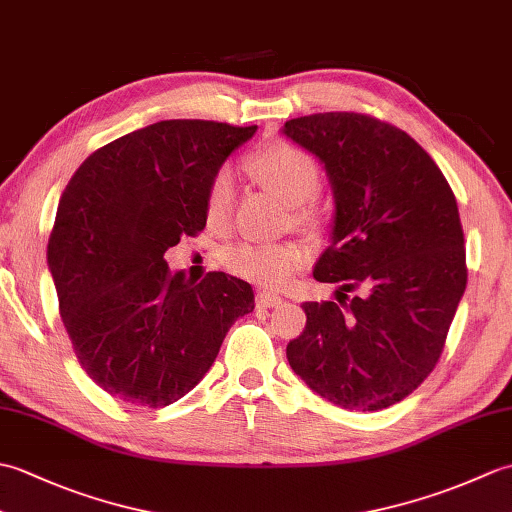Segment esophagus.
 Wrapping results in <instances>:
<instances>
[{"label":"esophagus","mask_w":512,"mask_h":512,"mask_svg":"<svg viewBox=\"0 0 512 512\" xmlns=\"http://www.w3.org/2000/svg\"><path fill=\"white\" fill-rule=\"evenodd\" d=\"M255 301H257V306H262V308H273V306H279L284 299H281L279 295H273V292H268V290H259L255 295Z\"/></svg>","instance_id":"34e87169"}]
</instances>
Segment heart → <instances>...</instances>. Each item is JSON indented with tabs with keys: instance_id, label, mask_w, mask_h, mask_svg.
I'll return each mask as SVG.
<instances>
[{
	"instance_id": "heart-1",
	"label": "heart",
	"mask_w": 512,
	"mask_h": 512,
	"mask_svg": "<svg viewBox=\"0 0 512 512\" xmlns=\"http://www.w3.org/2000/svg\"><path fill=\"white\" fill-rule=\"evenodd\" d=\"M246 169L259 184L290 204V217L306 231H319L325 209L317 198L321 187L319 162L290 140H270L246 158ZM235 182L231 171L220 167L206 184L204 217L211 228H222L231 217ZM306 262V250L297 242H239L224 253L231 273L264 286H281Z\"/></svg>"
}]
</instances>
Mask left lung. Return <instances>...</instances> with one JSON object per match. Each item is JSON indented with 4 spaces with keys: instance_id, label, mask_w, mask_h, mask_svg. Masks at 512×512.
Here are the masks:
<instances>
[{
    "instance_id": "obj_1",
    "label": "left lung",
    "mask_w": 512,
    "mask_h": 512,
    "mask_svg": "<svg viewBox=\"0 0 512 512\" xmlns=\"http://www.w3.org/2000/svg\"><path fill=\"white\" fill-rule=\"evenodd\" d=\"M284 134L328 171L336 217L314 279L339 301H306L286 347L310 389L343 409L396 405L438 365L466 288L458 202L407 132L356 112L292 118ZM353 297H349V292Z\"/></svg>"
}]
</instances>
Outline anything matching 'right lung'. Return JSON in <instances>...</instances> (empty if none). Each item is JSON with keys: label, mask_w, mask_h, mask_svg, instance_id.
Returning <instances> with one entry per match:
<instances>
[{"label": "right lung", "mask_w": 512, "mask_h": 512, "mask_svg": "<svg viewBox=\"0 0 512 512\" xmlns=\"http://www.w3.org/2000/svg\"><path fill=\"white\" fill-rule=\"evenodd\" d=\"M257 125L160 121L83 160L65 187L48 266L72 350L96 385L134 407H167L209 372L253 288L171 275L167 248L204 231L213 171Z\"/></svg>", "instance_id": "right-lung-1"}]
</instances>
